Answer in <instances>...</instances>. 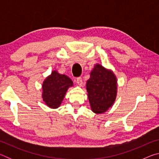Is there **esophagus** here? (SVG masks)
I'll list each match as a JSON object with an SVG mask.
<instances>
[{"label": "esophagus", "instance_id": "34e87169", "mask_svg": "<svg viewBox=\"0 0 159 159\" xmlns=\"http://www.w3.org/2000/svg\"><path fill=\"white\" fill-rule=\"evenodd\" d=\"M76 83L79 86H81L83 85V80L81 77H78L76 79Z\"/></svg>", "mask_w": 159, "mask_h": 159}]
</instances>
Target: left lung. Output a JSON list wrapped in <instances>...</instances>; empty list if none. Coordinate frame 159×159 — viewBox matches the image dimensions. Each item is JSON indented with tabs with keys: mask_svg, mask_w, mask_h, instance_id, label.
Masks as SVG:
<instances>
[{
	"mask_svg": "<svg viewBox=\"0 0 159 159\" xmlns=\"http://www.w3.org/2000/svg\"><path fill=\"white\" fill-rule=\"evenodd\" d=\"M87 81V90L93 111L97 114L105 112L111 107L116 95V79L111 71L97 64Z\"/></svg>",
	"mask_w": 159,
	"mask_h": 159,
	"instance_id": "8db88e82",
	"label": "left lung"
}]
</instances>
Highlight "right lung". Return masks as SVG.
Segmentation results:
<instances>
[{
	"instance_id": "obj_1",
	"label": "right lung",
	"mask_w": 159,
	"mask_h": 159,
	"mask_svg": "<svg viewBox=\"0 0 159 159\" xmlns=\"http://www.w3.org/2000/svg\"><path fill=\"white\" fill-rule=\"evenodd\" d=\"M72 85L73 82L68 76L54 71L43 84V99L48 107L57 108L63 100L68 88Z\"/></svg>"
}]
</instances>
